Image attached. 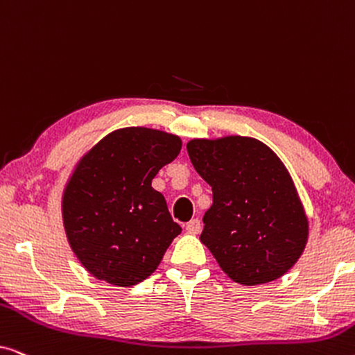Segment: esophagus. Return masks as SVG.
I'll list each match as a JSON object with an SVG mask.
<instances>
[{
	"label": "esophagus",
	"instance_id": "34e87169",
	"mask_svg": "<svg viewBox=\"0 0 355 355\" xmlns=\"http://www.w3.org/2000/svg\"><path fill=\"white\" fill-rule=\"evenodd\" d=\"M200 220H198V218H193V220H191L186 225V231L189 234H198V232H200Z\"/></svg>",
	"mask_w": 355,
	"mask_h": 355
}]
</instances>
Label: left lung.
Returning a JSON list of instances; mask_svg holds the SVG:
<instances>
[{
	"label": "left lung",
	"instance_id": "left-lung-1",
	"mask_svg": "<svg viewBox=\"0 0 355 355\" xmlns=\"http://www.w3.org/2000/svg\"><path fill=\"white\" fill-rule=\"evenodd\" d=\"M211 186L200 241L221 270L244 286L283 276L304 252L309 223L284 164L259 140L231 135L187 144Z\"/></svg>",
	"mask_w": 355,
	"mask_h": 355
}]
</instances>
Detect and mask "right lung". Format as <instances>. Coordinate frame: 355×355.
I'll use <instances>...</instances> for the list:
<instances>
[{
    "instance_id": "add662e5",
    "label": "right lung",
    "mask_w": 355,
    "mask_h": 355,
    "mask_svg": "<svg viewBox=\"0 0 355 355\" xmlns=\"http://www.w3.org/2000/svg\"><path fill=\"white\" fill-rule=\"evenodd\" d=\"M181 147L176 135L125 128L77 164L62 197V220L72 250L95 278L129 288L157 270L181 226L152 179Z\"/></svg>"
}]
</instances>
